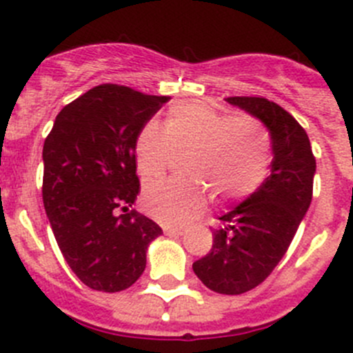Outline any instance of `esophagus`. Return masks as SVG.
<instances>
[{"label":"esophagus","instance_id":"34e87169","mask_svg":"<svg viewBox=\"0 0 353 353\" xmlns=\"http://www.w3.org/2000/svg\"><path fill=\"white\" fill-rule=\"evenodd\" d=\"M163 234L165 236H184V230L183 229H177V227H163Z\"/></svg>","mask_w":353,"mask_h":353}]
</instances>
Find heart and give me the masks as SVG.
Segmentation results:
<instances>
[{
	"label": "heart",
	"instance_id": "b5f03b06",
	"mask_svg": "<svg viewBox=\"0 0 353 353\" xmlns=\"http://www.w3.org/2000/svg\"><path fill=\"white\" fill-rule=\"evenodd\" d=\"M190 150L188 174L198 179L157 181L143 193L145 210L167 225H186L205 212L202 180L222 199H239L261 186L272 162L270 137L256 117H230L203 102H184L169 109L165 126L143 124L134 143L138 172L155 179L176 152Z\"/></svg>",
	"mask_w": 353,
	"mask_h": 353
}]
</instances>
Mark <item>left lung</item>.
<instances>
[{
	"label": "left lung",
	"instance_id": "left-lung-1",
	"mask_svg": "<svg viewBox=\"0 0 353 353\" xmlns=\"http://www.w3.org/2000/svg\"><path fill=\"white\" fill-rule=\"evenodd\" d=\"M261 121L272 138V174L243 203L220 216L213 245L193 272L210 290L239 295L265 282L287 252L312 199L316 159L304 128L275 102L229 97Z\"/></svg>",
	"mask_w": 353,
	"mask_h": 353
}]
</instances>
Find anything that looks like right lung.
Here are the masks:
<instances>
[{"instance_id":"right-lung-1","label":"right lung","mask_w":353,"mask_h":353,"mask_svg":"<svg viewBox=\"0 0 353 353\" xmlns=\"http://www.w3.org/2000/svg\"><path fill=\"white\" fill-rule=\"evenodd\" d=\"M167 101L99 85L61 109L44 141L46 213L66 263L94 290L133 285L145 272L148 245L162 236L154 220L130 206L140 193L137 137Z\"/></svg>"}]
</instances>
